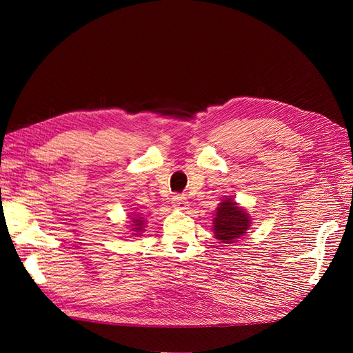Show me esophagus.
Masks as SVG:
<instances>
[{
	"label": "esophagus",
	"mask_w": 353,
	"mask_h": 353,
	"mask_svg": "<svg viewBox=\"0 0 353 353\" xmlns=\"http://www.w3.org/2000/svg\"><path fill=\"white\" fill-rule=\"evenodd\" d=\"M172 205L175 206V208H178V209H185L188 205H187V197L184 196V194H175L174 197H172Z\"/></svg>",
	"instance_id": "1"
}]
</instances>
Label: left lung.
<instances>
[{
	"instance_id": "left-lung-1",
	"label": "left lung",
	"mask_w": 353,
	"mask_h": 353,
	"mask_svg": "<svg viewBox=\"0 0 353 353\" xmlns=\"http://www.w3.org/2000/svg\"><path fill=\"white\" fill-rule=\"evenodd\" d=\"M250 219L241 208L231 199L222 200L213 218V232L222 243H234L249 230Z\"/></svg>"
}]
</instances>
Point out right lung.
<instances>
[{
    "mask_svg": "<svg viewBox=\"0 0 353 353\" xmlns=\"http://www.w3.org/2000/svg\"><path fill=\"white\" fill-rule=\"evenodd\" d=\"M132 219H134L132 227H135L134 230L137 231L135 234H138L140 231H143V227H144V221H143V218H140V216H135V218H132Z\"/></svg>",
    "mask_w": 353,
    "mask_h": 353,
    "instance_id": "right-lung-1",
    "label": "right lung"
}]
</instances>
